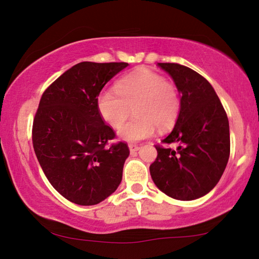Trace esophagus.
<instances>
[{
    "mask_svg": "<svg viewBox=\"0 0 259 259\" xmlns=\"http://www.w3.org/2000/svg\"><path fill=\"white\" fill-rule=\"evenodd\" d=\"M129 150H130L131 153L138 151L139 150V145H137V144H129Z\"/></svg>",
    "mask_w": 259,
    "mask_h": 259,
    "instance_id": "esophagus-1",
    "label": "esophagus"
}]
</instances>
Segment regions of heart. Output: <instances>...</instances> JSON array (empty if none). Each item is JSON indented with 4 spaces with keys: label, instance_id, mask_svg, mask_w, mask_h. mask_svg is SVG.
<instances>
[{
    "label": "heart",
    "instance_id": "b5f03b06",
    "mask_svg": "<svg viewBox=\"0 0 259 259\" xmlns=\"http://www.w3.org/2000/svg\"><path fill=\"white\" fill-rule=\"evenodd\" d=\"M135 117L119 130L122 139L137 142L151 137L155 128L171 129L181 112L178 89L164 76L147 68H139L105 90L97 98V109L105 122L119 128L131 114Z\"/></svg>",
    "mask_w": 259,
    "mask_h": 259
}]
</instances>
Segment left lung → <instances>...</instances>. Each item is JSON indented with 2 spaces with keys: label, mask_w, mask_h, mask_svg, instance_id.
<instances>
[{
  "label": "left lung",
  "mask_w": 259,
  "mask_h": 259,
  "mask_svg": "<svg viewBox=\"0 0 259 259\" xmlns=\"http://www.w3.org/2000/svg\"><path fill=\"white\" fill-rule=\"evenodd\" d=\"M172 77L181 96V112L174 130L156 144L157 156L150 165L153 182L170 198L199 199L217 185L230 157L227 114L211 84L190 67L157 63Z\"/></svg>",
  "instance_id": "1"
}]
</instances>
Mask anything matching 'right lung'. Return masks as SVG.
Instances as JSON below:
<instances>
[{
    "label": "right lung",
    "instance_id": "obj_1",
    "mask_svg": "<svg viewBox=\"0 0 259 259\" xmlns=\"http://www.w3.org/2000/svg\"><path fill=\"white\" fill-rule=\"evenodd\" d=\"M128 63L82 61L43 93L33 120L35 154L55 190L73 203L102 202L122 181L129 147L97 109L104 85Z\"/></svg>",
    "mask_w": 259,
    "mask_h": 259
}]
</instances>
